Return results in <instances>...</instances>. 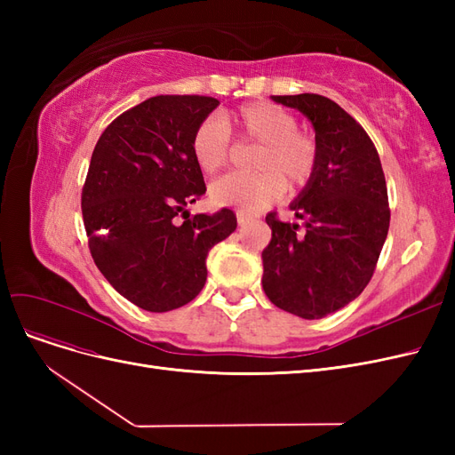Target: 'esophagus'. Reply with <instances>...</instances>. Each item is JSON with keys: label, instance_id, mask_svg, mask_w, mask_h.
Instances as JSON below:
<instances>
[{"label": "esophagus", "instance_id": "obj_1", "mask_svg": "<svg viewBox=\"0 0 455 455\" xmlns=\"http://www.w3.org/2000/svg\"><path fill=\"white\" fill-rule=\"evenodd\" d=\"M254 216H251V214H246V212H237V224L243 228V226H246V224H252L254 222Z\"/></svg>", "mask_w": 455, "mask_h": 455}]
</instances>
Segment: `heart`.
Wrapping results in <instances>:
<instances>
[{
    "label": "heart",
    "instance_id": "heart-1",
    "mask_svg": "<svg viewBox=\"0 0 455 455\" xmlns=\"http://www.w3.org/2000/svg\"><path fill=\"white\" fill-rule=\"evenodd\" d=\"M228 127H235L243 142L259 144L254 157L256 174H228L211 186V199L246 214L266 211L277 203L284 188L304 191L319 169V142L298 129V119L273 102H251L237 108L224 121L204 117L191 134V156L203 172H218L235 157V144Z\"/></svg>",
    "mask_w": 455,
    "mask_h": 455
}]
</instances>
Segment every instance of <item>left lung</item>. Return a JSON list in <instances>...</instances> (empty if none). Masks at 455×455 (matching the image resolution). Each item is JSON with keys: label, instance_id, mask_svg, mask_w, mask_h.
Here are the masks:
<instances>
[{"label": "left lung", "instance_id": "1", "mask_svg": "<svg viewBox=\"0 0 455 455\" xmlns=\"http://www.w3.org/2000/svg\"><path fill=\"white\" fill-rule=\"evenodd\" d=\"M273 100L311 119L321 156L292 203L306 228L266 216L271 243L261 252V284L283 311L323 319L359 296L376 271L391 220L387 184L374 142L334 100L313 92Z\"/></svg>", "mask_w": 455, "mask_h": 455}]
</instances>
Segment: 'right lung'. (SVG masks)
<instances>
[{"label":"right lung","mask_w":455,"mask_h":455,"mask_svg":"<svg viewBox=\"0 0 455 455\" xmlns=\"http://www.w3.org/2000/svg\"><path fill=\"white\" fill-rule=\"evenodd\" d=\"M218 104L154 96L117 116L94 146L81 191L89 251L108 283L146 311L189 304L204 286L209 251L237 228L229 209L186 211L206 191L191 134Z\"/></svg>","instance_id":"obj_1"}]
</instances>
